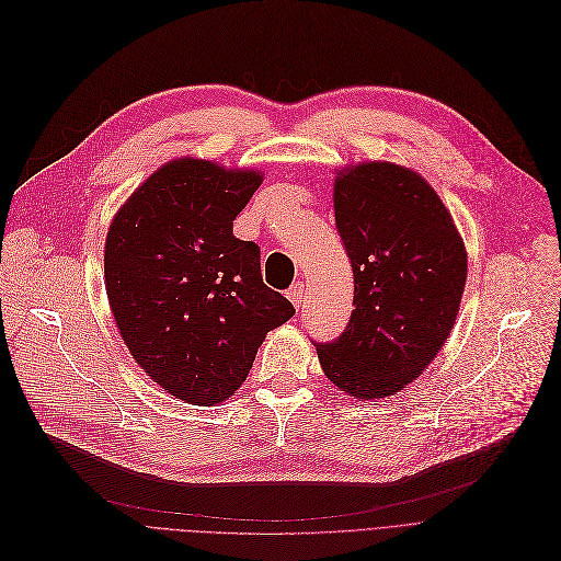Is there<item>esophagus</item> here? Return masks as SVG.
Segmentation results:
<instances>
[{"instance_id":"1","label":"esophagus","mask_w":561,"mask_h":561,"mask_svg":"<svg viewBox=\"0 0 561 561\" xmlns=\"http://www.w3.org/2000/svg\"><path fill=\"white\" fill-rule=\"evenodd\" d=\"M287 299L295 304V308L299 310L301 304H304V283H295L289 289H287Z\"/></svg>"}]
</instances>
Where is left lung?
<instances>
[{"label":"left lung","instance_id":"obj_1","mask_svg":"<svg viewBox=\"0 0 561 561\" xmlns=\"http://www.w3.org/2000/svg\"><path fill=\"white\" fill-rule=\"evenodd\" d=\"M335 226L354 272L350 324L314 342L324 375L356 399L390 397L445 344L463 295L468 255L438 194L390 162L344 169Z\"/></svg>","mask_w":561,"mask_h":561}]
</instances>
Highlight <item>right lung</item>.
Segmentation results:
<instances>
[{"label":"right lung","instance_id":"right-lung-1","mask_svg":"<svg viewBox=\"0 0 561 561\" xmlns=\"http://www.w3.org/2000/svg\"><path fill=\"white\" fill-rule=\"evenodd\" d=\"M262 182L205 159H173L118 209L104 287L121 337L175 399L211 407L247 381L264 335L295 314L260 274V247L232 221Z\"/></svg>","mask_w":561,"mask_h":561}]
</instances>
